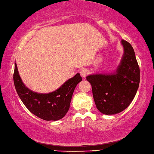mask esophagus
Listing matches in <instances>:
<instances>
[{
    "label": "esophagus",
    "mask_w": 154,
    "mask_h": 154,
    "mask_svg": "<svg viewBox=\"0 0 154 154\" xmlns=\"http://www.w3.org/2000/svg\"><path fill=\"white\" fill-rule=\"evenodd\" d=\"M88 70L87 68H82V69L80 70V75L82 77H85L86 76H87L88 75Z\"/></svg>",
    "instance_id": "1"
}]
</instances>
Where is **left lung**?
<instances>
[{
    "mask_svg": "<svg viewBox=\"0 0 154 154\" xmlns=\"http://www.w3.org/2000/svg\"><path fill=\"white\" fill-rule=\"evenodd\" d=\"M124 53L116 71L90 75L86 79L92 86L97 108L107 115L116 114L130 106L140 83V68L134 48L122 40Z\"/></svg>",
    "mask_w": 154,
    "mask_h": 154,
    "instance_id": "1",
    "label": "left lung"
}]
</instances>
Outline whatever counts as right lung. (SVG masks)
<instances>
[{
  "label": "right lung",
  "instance_id": "1",
  "mask_svg": "<svg viewBox=\"0 0 154 154\" xmlns=\"http://www.w3.org/2000/svg\"><path fill=\"white\" fill-rule=\"evenodd\" d=\"M82 80L79 73H77L55 91L49 93H38L24 84L15 63L14 83L17 93L31 113L45 121H57L66 115L70 108L75 87Z\"/></svg>",
  "mask_w": 154,
  "mask_h": 154
}]
</instances>
